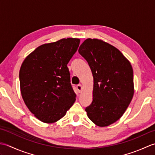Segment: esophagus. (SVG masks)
Instances as JSON below:
<instances>
[{"instance_id":"1","label":"esophagus","mask_w":155,"mask_h":155,"mask_svg":"<svg viewBox=\"0 0 155 155\" xmlns=\"http://www.w3.org/2000/svg\"><path fill=\"white\" fill-rule=\"evenodd\" d=\"M77 88L78 91V93H81L82 90H83V86H82V84H78L77 86Z\"/></svg>"}]
</instances>
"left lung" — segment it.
<instances>
[{"instance_id": "left-lung-1", "label": "left lung", "mask_w": 155, "mask_h": 155, "mask_svg": "<svg viewBox=\"0 0 155 155\" xmlns=\"http://www.w3.org/2000/svg\"><path fill=\"white\" fill-rule=\"evenodd\" d=\"M78 51L93 77V98L85 109L87 116L98 127L109 126L120 119L133 99L132 66L118 49L101 39H86Z\"/></svg>"}]
</instances>
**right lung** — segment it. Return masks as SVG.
<instances>
[{
  "label": "right lung",
  "instance_id": "add662e5",
  "mask_svg": "<svg viewBox=\"0 0 155 155\" xmlns=\"http://www.w3.org/2000/svg\"><path fill=\"white\" fill-rule=\"evenodd\" d=\"M79 44V38H68L42 45L22 63L19 79L22 99L45 123L60 120L75 102L67 64Z\"/></svg>",
  "mask_w": 155,
  "mask_h": 155
}]
</instances>
